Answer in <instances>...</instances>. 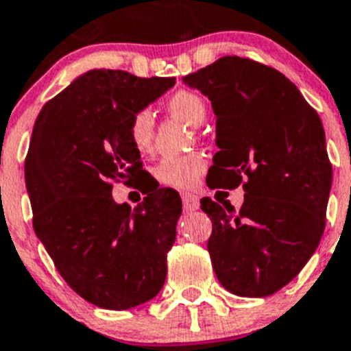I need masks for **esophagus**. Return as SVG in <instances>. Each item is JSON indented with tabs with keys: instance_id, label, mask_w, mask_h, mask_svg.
<instances>
[{
	"instance_id": "1",
	"label": "esophagus",
	"mask_w": 351,
	"mask_h": 351,
	"mask_svg": "<svg viewBox=\"0 0 351 351\" xmlns=\"http://www.w3.org/2000/svg\"><path fill=\"white\" fill-rule=\"evenodd\" d=\"M182 199H184L185 212H194V210L199 208V197H197L196 194L185 193V194H182Z\"/></svg>"
}]
</instances>
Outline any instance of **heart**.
Segmentation results:
<instances>
[{
	"label": "heart",
	"instance_id": "obj_1",
	"mask_svg": "<svg viewBox=\"0 0 351 351\" xmlns=\"http://www.w3.org/2000/svg\"><path fill=\"white\" fill-rule=\"evenodd\" d=\"M167 109L194 127L205 120L206 114L203 99L187 90H180L173 93L167 100ZM129 136L136 150L141 152V154L150 150L152 143H154V117H152L150 111L143 109V111H138L134 114L132 120H130ZM205 169L206 158L203 155L189 154L180 155V157L162 158L155 166L154 175L158 180V184H162L164 187L185 191V189L196 187Z\"/></svg>",
	"mask_w": 351,
	"mask_h": 351
}]
</instances>
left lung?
<instances>
[{"mask_svg":"<svg viewBox=\"0 0 351 351\" xmlns=\"http://www.w3.org/2000/svg\"><path fill=\"white\" fill-rule=\"evenodd\" d=\"M215 114L210 189L243 184L233 206L203 197L212 219L213 270L239 297H267L315 254L325 230L332 166L318 112L288 77L247 58L224 56L184 77Z\"/></svg>","mask_w":351,"mask_h":351,"instance_id":"1","label":"left lung"}]
</instances>
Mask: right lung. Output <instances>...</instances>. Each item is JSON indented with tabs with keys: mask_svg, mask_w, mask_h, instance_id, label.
Segmentation results:
<instances>
[{
	"mask_svg": "<svg viewBox=\"0 0 351 351\" xmlns=\"http://www.w3.org/2000/svg\"><path fill=\"white\" fill-rule=\"evenodd\" d=\"M175 86L93 69L42 108L24 164L33 228L66 285L102 309L148 302L166 281L182 199L158 189L130 208L112 199V180L143 173L130 120Z\"/></svg>",
	"mask_w": 351,
	"mask_h": 351,
	"instance_id": "right-lung-1",
	"label": "right lung"
}]
</instances>
